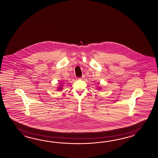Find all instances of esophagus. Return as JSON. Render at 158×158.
<instances>
[{
    "label": "esophagus",
    "mask_w": 158,
    "mask_h": 158,
    "mask_svg": "<svg viewBox=\"0 0 158 158\" xmlns=\"http://www.w3.org/2000/svg\"><path fill=\"white\" fill-rule=\"evenodd\" d=\"M84 78H85V76H82V77L81 78V79H84Z\"/></svg>",
    "instance_id": "obj_1"
}]
</instances>
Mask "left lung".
<instances>
[{"label": "left lung", "instance_id": "8db88e82", "mask_svg": "<svg viewBox=\"0 0 158 158\" xmlns=\"http://www.w3.org/2000/svg\"><path fill=\"white\" fill-rule=\"evenodd\" d=\"M98 90H101V87H98Z\"/></svg>", "mask_w": 158, "mask_h": 158}]
</instances>
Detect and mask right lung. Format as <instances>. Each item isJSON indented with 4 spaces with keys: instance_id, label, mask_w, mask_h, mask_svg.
<instances>
[{
    "instance_id": "obj_1",
    "label": "right lung",
    "mask_w": 158,
    "mask_h": 158,
    "mask_svg": "<svg viewBox=\"0 0 158 158\" xmlns=\"http://www.w3.org/2000/svg\"><path fill=\"white\" fill-rule=\"evenodd\" d=\"M62 86H63L62 85H59V87H57V89H57L58 91H61L63 90V87H62Z\"/></svg>"
}]
</instances>
